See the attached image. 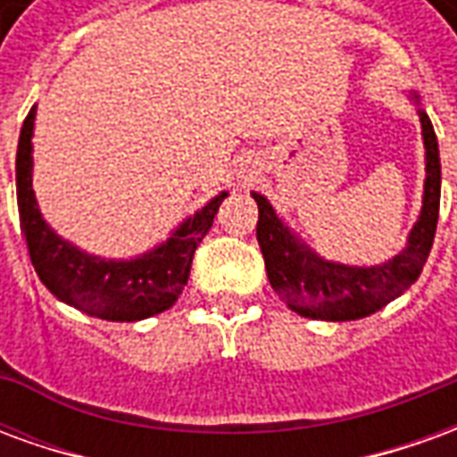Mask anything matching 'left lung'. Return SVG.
<instances>
[{"label": "left lung", "instance_id": "8db88e82", "mask_svg": "<svg viewBox=\"0 0 457 457\" xmlns=\"http://www.w3.org/2000/svg\"><path fill=\"white\" fill-rule=\"evenodd\" d=\"M423 127V146H426V190H423V210L419 222L409 235V245L402 254L382 267H345L330 264L313 254L306 245H298L281 225L269 200L259 193H252L257 200V239L267 277L277 296L291 311L306 318L323 320H357L372 316L389 301L402 296L406 288L421 274L423 264L431 252L438 208H441V156L438 139L428 120V114L419 110Z\"/></svg>", "mask_w": 457, "mask_h": 457}]
</instances>
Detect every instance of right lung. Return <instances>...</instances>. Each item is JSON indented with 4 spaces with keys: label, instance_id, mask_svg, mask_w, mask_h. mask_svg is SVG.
<instances>
[{
    "label": "right lung",
    "instance_id": "add662e5",
    "mask_svg": "<svg viewBox=\"0 0 457 457\" xmlns=\"http://www.w3.org/2000/svg\"><path fill=\"white\" fill-rule=\"evenodd\" d=\"M36 107L26 114L16 151V198L29 257L46 288L65 303L104 320H141L176 303L188 284L193 254L228 193L183 222L173 237L134 262H104L68 245L48 228L31 188V137Z\"/></svg>",
    "mask_w": 457,
    "mask_h": 457
}]
</instances>
